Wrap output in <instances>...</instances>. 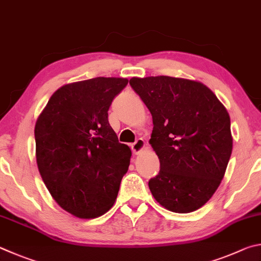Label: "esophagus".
I'll list each match as a JSON object with an SVG mask.
<instances>
[{
	"mask_svg": "<svg viewBox=\"0 0 261 261\" xmlns=\"http://www.w3.org/2000/svg\"><path fill=\"white\" fill-rule=\"evenodd\" d=\"M144 145H145L144 140L143 139H138L133 144L130 145V147H132V150H133V152L135 154H138V153H140L141 151H142L143 148H144Z\"/></svg>",
	"mask_w": 261,
	"mask_h": 261,
	"instance_id": "esophagus-1",
	"label": "esophagus"
}]
</instances>
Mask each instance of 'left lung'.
Returning a JSON list of instances; mask_svg holds the SVG:
<instances>
[{
  "mask_svg": "<svg viewBox=\"0 0 261 261\" xmlns=\"http://www.w3.org/2000/svg\"><path fill=\"white\" fill-rule=\"evenodd\" d=\"M129 85L152 116L149 142L161 171L149 180L150 191L172 212L196 211L225 175L232 150L229 114L198 81L159 75L132 77Z\"/></svg>",
  "mask_w": 261,
  "mask_h": 261,
  "instance_id": "obj_1",
  "label": "left lung"
}]
</instances>
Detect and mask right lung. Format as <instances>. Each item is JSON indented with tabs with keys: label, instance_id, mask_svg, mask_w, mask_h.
Segmentation results:
<instances>
[{
	"label": "right lung",
	"instance_id": "add662e5",
	"mask_svg": "<svg viewBox=\"0 0 261 261\" xmlns=\"http://www.w3.org/2000/svg\"><path fill=\"white\" fill-rule=\"evenodd\" d=\"M123 77H94L65 85L50 97L36 121V163L57 204L77 218L108 212L116 202L132 151L110 126L112 100Z\"/></svg>",
	"mask_w": 261,
	"mask_h": 261
}]
</instances>
